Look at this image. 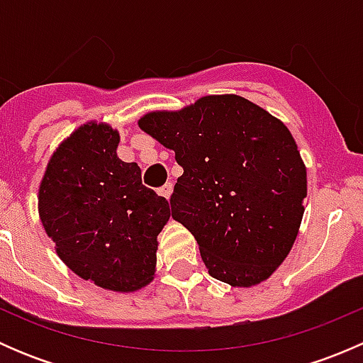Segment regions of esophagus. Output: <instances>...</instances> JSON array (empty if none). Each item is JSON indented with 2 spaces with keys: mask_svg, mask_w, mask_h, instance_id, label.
<instances>
[{
  "mask_svg": "<svg viewBox=\"0 0 363 363\" xmlns=\"http://www.w3.org/2000/svg\"><path fill=\"white\" fill-rule=\"evenodd\" d=\"M172 189H174V186H172V182H167V184L163 186V188H160V195L161 196H164V199H170V195H172Z\"/></svg>",
  "mask_w": 363,
  "mask_h": 363,
  "instance_id": "1",
  "label": "esophagus"
}]
</instances>
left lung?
Returning <instances> with one entry per match:
<instances>
[{"label":"left lung","instance_id":"1","mask_svg":"<svg viewBox=\"0 0 363 363\" xmlns=\"http://www.w3.org/2000/svg\"><path fill=\"white\" fill-rule=\"evenodd\" d=\"M138 126L184 168L172 218L193 233L208 274L233 288L269 279L306 211V164L286 124L242 96L208 94Z\"/></svg>","mask_w":363,"mask_h":363}]
</instances>
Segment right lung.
<instances>
[{
    "label": "right lung",
    "instance_id": "add662e5",
    "mask_svg": "<svg viewBox=\"0 0 363 363\" xmlns=\"http://www.w3.org/2000/svg\"><path fill=\"white\" fill-rule=\"evenodd\" d=\"M119 131L89 121L47 163L38 214L65 265L104 290H142L155 279L158 235L170 205L117 156Z\"/></svg>",
    "mask_w": 363,
    "mask_h": 363
}]
</instances>
